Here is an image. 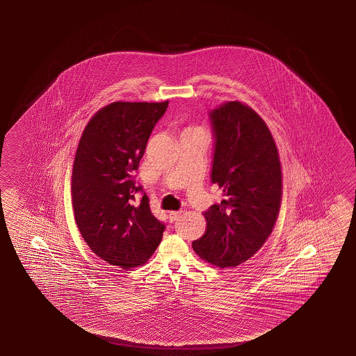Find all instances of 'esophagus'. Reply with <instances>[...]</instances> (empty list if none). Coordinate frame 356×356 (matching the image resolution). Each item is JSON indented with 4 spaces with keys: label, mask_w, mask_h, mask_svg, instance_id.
<instances>
[{
    "label": "esophagus",
    "mask_w": 356,
    "mask_h": 356,
    "mask_svg": "<svg viewBox=\"0 0 356 356\" xmlns=\"http://www.w3.org/2000/svg\"><path fill=\"white\" fill-rule=\"evenodd\" d=\"M181 211H173V212H169V220H172V222H175V220H179L181 217Z\"/></svg>",
    "instance_id": "1"
}]
</instances>
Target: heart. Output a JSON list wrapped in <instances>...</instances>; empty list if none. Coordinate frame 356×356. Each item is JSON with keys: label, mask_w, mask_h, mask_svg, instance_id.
Wrapping results in <instances>:
<instances>
[{"label": "heart", "mask_w": 356, "mask_h": 356, "mask_svg": "<svg viewBox=\"0 0 356 356\" xmlns=\"http://www.w3.org/2000/svg\"><path fill=\"white\" fill-rule=\"evenodd\" d=\"M187 130H202V129H200V128H188Z\"/></svg>", "instance_id": "1"}]
</instances>
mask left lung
<instances>
[{"mask_svg":"<svg viewBox=\"0 0 356 356\" xmlns=\"http://www.w3.org/2000/svg\"><path fill=\"white\" fill-rule=\"evenodd\" d=\"M214 136L211 179L223 200L203 213L206 232L195 253L220 268L246 262L277 220L282 173L271 131L248 105L227 102L209 113Z\"/></svg>","mask_w":356,"mask_h":356,"instance_id":"left-lung-1","label":"left lung"}]
</instances>
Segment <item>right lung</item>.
Instances as JSON below:
<instances>
[{"label":"right lung","mask_w":356,"mask_h":356,"mask_svg":"<svg viewBox=\"0 0 356 356\" xmlns=\"http://www.w3.org/2000/svg\"><path fill=\"white\" fill-rule=\"evenodd\" d=\"M167 108L168 102L104 106L85 127L74 159L72 208L79 231L97 257L124 270L145 264L165 229L134 173ZM139 191L143 200L136 202Z\"/></svg>","instance_id":"right-lung-1"}]
</instances>
